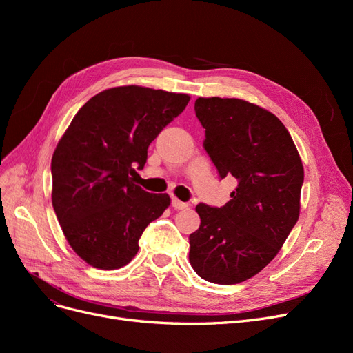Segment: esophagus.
<instances>
[{"mask_svg":"<svg viewBox=\"0 0 353 353\" xmlns=\"http://www.w3.org/2000/svg\"><path fill=\"white\" fill-rule=\"evenodd\" d=\"M172 208L176 209V210H184V209L188 208V205H187V203L181 201V200H178V199L174 197V199H172Z\"/></svg>","mask_w":353,"mask_h":353,"instance_id":"esophagus-1","label":"esophagus"}]
</instances>
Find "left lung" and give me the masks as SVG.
<instances>
[{"label":"left lung","instance_id":"8db88e82","mask_svg":"<svg viewBox=\"0 0 353 353\" xmlns=\"http://www.w3.org/2000/svg\"><path fill=\"white\" fill-rule=\"evenodd\" d=\"M205 147L219 178L237 188L221 208L196 206L200 227L190 234V263L203 280L237 284L279 253L301 210L303 166L275 114L239 99H197Z\"/></svg>","mask_w":353,"mask_h":353}]
</instances>
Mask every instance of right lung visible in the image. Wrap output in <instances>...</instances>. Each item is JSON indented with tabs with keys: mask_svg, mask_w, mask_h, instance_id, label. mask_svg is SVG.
Here are the masks:
<instances>
[{
	"mask_svg": "<svg viewBox=\"0 0 353 353\" xmlns=\"http://www.w3.org/2000/svg\"><path fill=\"white\" fill-rule=\"evenodd\" d=\"M187 94L144 87L105 90L74 114L51 160L52 208L70 248L99 270L132 261L141 234L169 206L135 183L147 148L183 113Z\"/></svg>",
	"mask_w": 353,
	"mask_h": 353,
	"instance_id": "obj_1",
	"label": "right lung"
}]
</instances>
